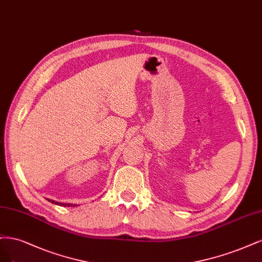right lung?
<instances>
[{
	"mask_svg": "<svg viewBox=\"0 0 262 262\" xmlns=\"http://www.w3.org/2000/svg\"><path fill=\"white\" fill-rule=\"evenodd\" d=\"M48 201L52 202V204L54 205H57V206H62V207H77L78 205H73V204H64V202H57V201H54V200H51V199H47Z\"/></svg>",
	"mask_w": 262,
	"mask_h": 262,
	"instance_id": "obj_1",
	"label": "right lung"
}]
</instances>
